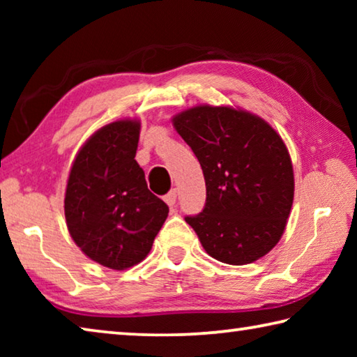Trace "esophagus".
I'll use <instances>...</instances> for the list:
<instances>
[{
    "label": "esophagus",
    "mask_w": 357,
    "mask_h": 357,
    "mask_svg": "<svg viewBox=\"0 0 357 357\" xmlns=\"http://www.w3.org/2000/svg\"><path fill=\"white\" fill-rule=\"evenodd\" d=\"M176 198H178V192H176V189H173V190H170V192L167 193L164 200L167 202L168 206H173V204L176 203Z\"/></svg>",
    "instance_id": "obj_1"
}]
</instances>
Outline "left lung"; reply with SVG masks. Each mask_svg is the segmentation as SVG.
I'll use <instances>...</instances> for the list:
<instances>
[{"instance_id": "8db88e82", "label": "left lung", "mask_w": 357, "mask_h": 357, "mask_svg": "<svg viewBox=\"0 0 357 357\" xmlns=\"http://www.w3.org/2000/svg\"><path fill=\"white\" fill-rule=\"evenodd\" d=\"M173 126L200 162L206 203L187 215L211 257L249 264L279 243L293 206L288 149L264 119L231 107L198 105Z\"/></svg>"}]
</instances>
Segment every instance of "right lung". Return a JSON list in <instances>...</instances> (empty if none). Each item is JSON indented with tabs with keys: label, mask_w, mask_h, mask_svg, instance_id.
<instances>
[{
	"label": "right lung",
	"mask_w": 357,
	"mask_h": 357,
	"mask_svg": "<svg viewBox=\"0 0 357 357\" xmlns=\"http://www.w3.org/2000/svg\"><path fill=\"white\" fill-rule=\"evenodd\" d=\"M138 137L140 121L104 126L78 151L66 187L64 214L74 243L93 261L116 271L148 255L168 215L135 160Z\"/></svg>",
	"instance_id": "add662e5"
}]
</instances>
